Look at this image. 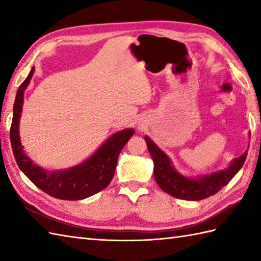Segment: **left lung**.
<instances>
[{"instance_id": "left-lung-1", "label": "left lung", "mask_w": 261, "mask_h": 261, "mask_svg": "<svg viewBox=\"0 0 261 261\" xmlns=\"http://www.w3.org/2000/svg\"><path fill=\"white\" fill-rule=\"evenodd\" d=\"M145 140L153 160V175L158 186L169 195L186 201H201L218 193L241 169L248 154L246 151L233 159L225 169L198 177H187L175 169L170 158L150 138L146 136Z\"/></svg>"}]
</instances>
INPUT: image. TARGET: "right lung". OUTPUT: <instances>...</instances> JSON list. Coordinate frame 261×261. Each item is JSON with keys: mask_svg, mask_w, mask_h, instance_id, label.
Returning <instances> with one entry per match:
<instances>
[{"mask_svg": "<svg viewBox=\"0 0 261 261\" xmlns=\"http://www.w3.org/2000/svg\"><path fill=\"white\" fill-rule=\"evenodd\" d=\"M35 73L32 67L29 75L16 92L13 105V119L10 129L11 146L19 168L33 184L48 195L59 199L77 201L101 192L112 180L122 148L135 135L134 129L115 132L84 162L67 169L49 171L40 167L28 156L21 143L19 123L23 107L24 91Z\"/></svg>", "mask_w": 261, "mask_h": 261, "instance_id": "right-lung-1", "label": "right lung"}]
</instances>
